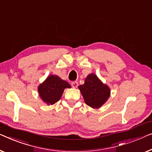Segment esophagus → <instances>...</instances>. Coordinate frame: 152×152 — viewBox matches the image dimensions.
<instances>
[{"instance_id": "obj_1", "label": "esophagus", "mask_w": 152, "mask_h": 152, "mask_svg": "<svg viewBox=\"0 0 152 152\" xmlns=\"http://www.w3.org/2000/svg\"><path fill=\"white\" fill-rule=\"evenodd\" d=\"M78 82L77 81H72V82L71 83V86L72 88H77L78 86Z\"/></svg>"}]
</instances>
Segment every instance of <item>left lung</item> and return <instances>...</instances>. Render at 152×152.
Segmentation results:
<instances>
[{
  "mask_svg": "<svg viewBox=\"0 0 152 152\" xmlns=\"http://www.w3.org/2000/svg\"><path fill=\"white\" fill-rule=\"evenodd\" d=\"M86 103L93 108H98L109 98L110 88L103 84L94 74L86 78L84 84L79 86Z\"/></svg>",
  "mask_w": 152,
  "mask_h": 152,
  "instance_id": "1",
  "label": "left lung"
}]
</instances>
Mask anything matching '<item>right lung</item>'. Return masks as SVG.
<instances>
[{"mask_svg": "<svg viewBox=\"0 0 152 152\" xmlns=\"http://www.w3.org/2000/svg\"><path fill=\"white\" fill-rule=\"evenodd\" d=\"M66 88H71L67 81L57 75H50L39 86L38 92L44 102L48 105H53L60 99L64 90Z\"/></svg>", "mask_w": 152, "mask_h": 152, "instance_id": "obj_1", "label": "right lung"}]
</instances>
